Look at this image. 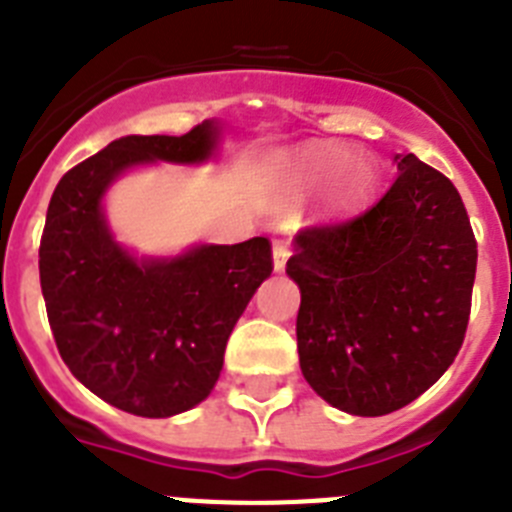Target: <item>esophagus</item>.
I'll return each instance as SVG.
<instances>
[{
    "label": "esophagus",
    "instance_id": "34e87169",
    "mask_svg": "<svg viewBox=\"0 0 512 512\" xmlns=\"http://www.w3.org/2000/svg\"><path fill=\"white\" fill-rule=\"evenodd\" d=\"M287 259H289L287 241H274V269L284 271V266H287Z\"/></svg>",
    "mask_w": 512,
    "mask_h": 512
}]
</instances>
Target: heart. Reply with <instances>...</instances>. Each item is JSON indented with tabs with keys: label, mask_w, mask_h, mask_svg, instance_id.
Segmentation results:
<instances>
[{
	"label": "heart",
	"mask_w": 512,
	"mask_h": 512,
	"mask_svg": "<svg viewBox=\"0 0 512 512\" xmlns=\"http://www.w3.org/2000/svg\"><path fill=\"white\" fill-rule=\"evenodd\" d=\"M289 189L305 192L328 173L325 200L330 207H354L372 194L377 184V169L366 153H346L336 143H315L295 151L282 164Z\"/></svg>",
	"instance_id": "1"
}]
</instances>
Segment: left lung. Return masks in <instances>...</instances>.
<instances>
[{
    "label": "left lung",
    "mask_w": 512,
    "mask_h": 512,
    "mask_svg": "<svg viewBox=\"0 0 512 512\" xmlns=\"http://www.w3.org/2000/svg\"><path fill=\"white\" fill-rule=\"evenodd\" d=\"M361 215L307 225L287 274L300 284L297 351L307 384L343 413L405 408L459 354L477 241L451 179L413 153Z\"/></svg>",
    "instance_id": "obj_1"
}]
</instances>
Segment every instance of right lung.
Masks as SVG:
<instances>
[{
	"label": "right lung",
	"mask_w": 512,
	"mask_h": 512,
	"mask_svg": "<svg viewBox=\"0 0 512 512\" xmlns=\"http://www.w3.org/2000/svg\"><path fill=\"white\" fill-rule=\"evenodd\" d=\"M215 122L184 135H128L66 171L45 215L40 287L58 354L84 387L125 413L169 418L200 405L225 343L274 269L269 238L133 259L104 223L102 197L125 169L212 156Z\"/></svg>",
	"instance_id": "1"
}]
</instances>
